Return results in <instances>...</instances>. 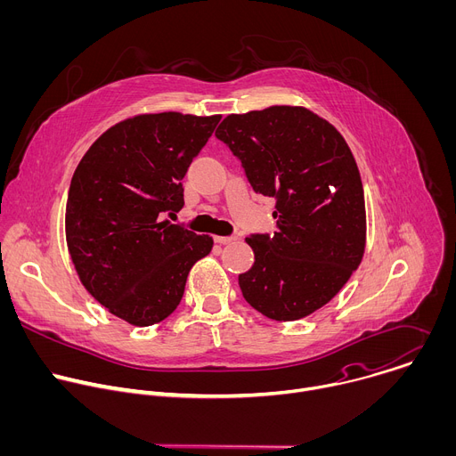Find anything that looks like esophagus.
I'll return each mask as SVG.
<instances>
[{"instance_id": "34e87169", "label": "esophagus", "mask_w": 456, "mask_h": 456, "mask_svg": "<svg viewBox=\"0 0 456 456\" xmlns=\"http://www.w3.org/2000/svg\"><path fill=\"white\" fill-rule=\"evenodd\" d=\"M236 238L234 236H215V241L220 243V245H227V243H232Z\"/></svg>"}]
</instances>
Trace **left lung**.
Wrapping results in <instances>:
<instances>
[{
	"label": "left lung",
	"instance_id": "8db88e82",
	"mask_svg": "<svg viewBox=\"0 0 456 456\" xmlns=\"http://www.w3.org/2000/svg\"><path fill=\"white\" fill-rule=\"evenodd\" d=\"M252 189L276 199L274 236L250 234L254 265L238 276L245 301L274 321L327 305L359 267L364 191L343 135L303 106L227 115L215 134Z\"/></svg>",
	"mask_w": 456,
	"mask_h": 456
}]
</instances>
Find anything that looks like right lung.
<instances>
[{
	"instance_id": "right-lung-1",
	"label": "right lung",
	"mask_w": 456,
	"mask_h": 456,
	"mask_svg": "<svg viewBox=\"0 0 456 456\" xmlns=\"http://www.w3.org/2000/svg\"><path fill=\"white\" fill-rule=\"evenodd\" d=\"M222 115L178 111L126 118L90 146L67 200V245L85 289L135 327L178 306L191 267L213 238L162 220L183 208L182 178Z\"/></svg>"
}]
</instances>
